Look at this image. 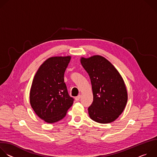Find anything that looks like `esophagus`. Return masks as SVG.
Returning <instances> with one entry per match:
<instances>
[{
	"instance_id": "obj_1",
	"label": "esophagus",
	"mask_w": 157,
	"mask_h": 157,
	"mask_svg": "<svg viewBox=\"0 0 157 157\" xmlns=\"http://www.w3.org/2000/svg\"><path fill=\"white\" fill-rule=\"evenodd\" d=\"M80 98H81V96H80V95H78L77 97L75 98V100H76V101H79V99H80Z\"/></svg>"
}]
</instances>
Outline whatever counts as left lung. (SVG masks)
Listing matches in <instances>:
<instances>
[{
	"label": "left lung",
	"mask_w": 157,
	"mask_h": 157,
	"mask_svg": "<svg viewBox=\"0 0 157 157\" xmlns=\"http://www.w3.org/2000/svg\"><path fill=\"white\" fill-rule=\"evenodd\" d=\"M81 63L90 78L93 102L88 107L90 118L101 124L116 120L127 102V91L124 79L110 61L100 55L86 58Z\"/></svg>",
	"instance_id": "obj_1"
}]
</instances>
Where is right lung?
<instances>
[{"label":"right lung","instance_id":"1","mask_svg":"<svg viewBox=\"0 0 157 157\" xmlns=\"http://www.w3.org/2000/svg\"><path fill=\"white\" fill-rule=\"evenodd\" d=\"M70 56L48 58L40 66L32 81L30 102L35 114L47 123L63 119L73 104L64 82Z\"/></svg>","mask_w":157,"mask_h":157}]
</instances>
